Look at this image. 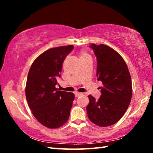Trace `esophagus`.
I'll list each match as a JSON object with an SVG mask.
<instances>
[{
  "label": "esophagus",
  "instance_id": "34e87169",
  "mask_svg": "<svg viewBox=\"0 0 153 153\" xmlns=\"http://www.w3.org/2000/svg\"><path fill=\"white\" fill-rule=\"evenodd\" d=\"M82 94H83L82 93L76 92V93H75V97H80V96H82Z\"/></svg>",
  "mask_w": 153,
  "mask_h": 153
}]
</instances>
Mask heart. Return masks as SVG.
I'll return each mask as SVG.
<instances>
[{"label":"heart","instance_id":"heart-1","mask_svg":"<svg viewBox=\"0 0 153 153\" xmlns=\"http://www.w3.org/2000/svg\"><path fill=\"white\" fill-rule=\"evenodd\" d=\"M89 55L88 54L87 52H86L85 51H82L81 52L79 53V59H83V58H85V57H87V56H88Z\"/></svg>","mask_w":153,"mask_h":153}]
</instances>
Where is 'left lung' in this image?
Returning a JSON list of instances; mask_svg holds the SVG:
<instances>
[{
	"label": "left lung",
	"mask_w": 153,
	"mask_h": 153,
	"mask_svg": "<svg viewBox=\"0 0 153 153\" xmlns=\"http://www.w3.org/2000/svg\"><path fill=\"white\" fill-rule=\"evenodd\" d=\"M97 56L98 81H101L100 95L96 100L88 96L86 110L89 120L96 125L107 127L121 120L128 108L132 95L131 79L121 56L105 45L90 46Z\"/></svg>",
	"instance_id": "obj_1"
}]
</instances>
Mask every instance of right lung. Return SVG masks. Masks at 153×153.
<instances>
[{"instance_id":"right-lung-1","label":"right lung","mask_w":153,"mask_h":153,"mask_svg":"<svg viewBox=\"0 0 153 153\" xmlns=\"http://www.w3.org/2000/svg\"><path fill=\"white\" fill-rule=\"evenodd\" d=\"M74 46L48 49L38 56L31 66L25 96L35 118L48 128H58L68 120L75 98L72 92L56 88L62 64Z\"/></svg>"}]
</instances>
